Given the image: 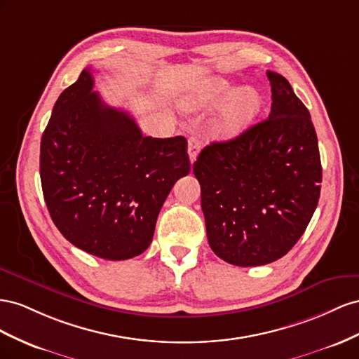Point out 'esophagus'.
I'll use <instances>...</instances> for the list:
<instances>
[{
  "mask_svg": "<svg viewBox=\"0 0 359 359\" xmlns=\"http://www.w3.org/2000/svg\"><path fill=\"white\" fill-rule=\"evenodd\" d=\"M198 150H200V141L196 137H191L188 140V155H189L191 163L196 162L197 155H198Z\"/></svg>",
  "mask_w": 359,
  "mask_h": 359,
  "instance_id": "1",
  "label": "esophagus"
}]
</instances>
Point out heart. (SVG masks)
Segmentation results:
<instances>
[{
    "mask_svg": "<svg viewBox=\"0 0 359 359\" xmlns=\"http://www.w3.org/2000/svg\"><path fill=\"white\" fill-rule=\"evenodd\" d=\"M229 105L213 128V135L219 140H231L241 135L262 109L263 100L257 90L239 88L229 81L210 78L191 87L182 97L187 111H201Z\"/></svg>",
    "mask_w": 359,
    "mask_h": 359,
    "instance_id": "1",
    "label": "heart"
}]
</instances>
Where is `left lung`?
<instances>
[{
    "instance_id": "left-lung-1",
    "label": "left lung",
    "mask_w": 359,
    "mask_h": 359,
    "mask_svg": "<svg viewBox=\"0 0 359 359\" xmlns=\"http://www.w3.org/2000/svg\"><path fill=\"white\" fill-rule=\"evenodd\" d=\"M269 117L236 138L212 142L194 162L208 241L219 259L262 266L304 234L320 197L322 165L309 109L289 81L268 72Z\"/></svg>"
}]
</instances>
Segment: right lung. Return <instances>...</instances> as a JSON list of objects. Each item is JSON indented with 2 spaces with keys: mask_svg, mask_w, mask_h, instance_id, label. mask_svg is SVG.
I'll use <instances>...</instances> for the list:
<instances>
[{
  "mask_svg": "<svg viewBox=\"0 0 359 359\" xmlns=\"http://www.w3.org/2000/svg\"><path fill=\"white\" fill-rule=\"evenodd\" d=\"M93 86L84 69L57 99L40 142V180L50 218L70 243L128 260L149 248L163 201L189 174L188 142L142 137Z\"/></svg>",
  "mask_w": 359,
  "mask_h": 359,
  "instance_id": "1",
  "label": "right lung"
}]
</instances>
